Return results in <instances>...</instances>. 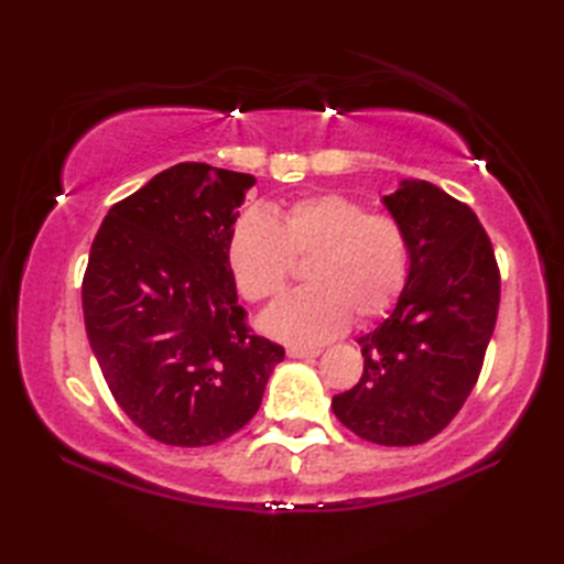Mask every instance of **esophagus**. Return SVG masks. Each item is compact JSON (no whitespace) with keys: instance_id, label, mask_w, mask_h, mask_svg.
I'll return each mask as SVG.
<instances>
[{"instance_id":"1","label":"esophagus","mask_w":564,"mask_h":564,"mask_svg":"<svg viewBox=\"0 0 564 564\" xmlns=\"http://www.w3.org/2000/svg\"><path fill=\"white\" fill-rule=\"evenodd\" d=\"M289 358H315L319 356V349H303V346H289Z\"/></svg>"}]
</instances>
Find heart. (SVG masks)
Instances as JSON below:
<instances>
[{"instance_id": "obj_1", "label": "heart", "mask_w": 564, "mask_h": 564, "mask_svg": "<svg viewBox=\"0 0 564 564\" xmlns=\"http://www.w3.org/2000/svg\"><path fill=\"white\" fill-rule=\"evenodd\" d=\"M293 257L307 259L305 281L261 315L271 337L315 346L356 319L386 313L410 273V242L390 215H370L339 194L295 200L281 213L251 208L227 239V267L237 291L261 303L283 291Z\"/></svg>"}]
</instances>
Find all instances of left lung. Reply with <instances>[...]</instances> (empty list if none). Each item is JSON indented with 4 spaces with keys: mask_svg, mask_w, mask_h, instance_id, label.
Here are the masks:
<instances>
[{
    "mask_svg": "<svg viewBox=\"0 0 564 564\" xmlns=\"http://www.w3.org/2000/svg\"><path fill=\"white\" fill-rule=\"evenodd\" d=\"M382 206L410 242V273L390 315L358 337L364 376L332 398V412L370 443L416 446L446 429L475 388L499 269L477 215L438 186L404 178Z\"/></svg>",
    "mask_w": 564,
    "mask_h": 564,
    "instance_id": "1",
    "label": "left lung"
}]
</instances>
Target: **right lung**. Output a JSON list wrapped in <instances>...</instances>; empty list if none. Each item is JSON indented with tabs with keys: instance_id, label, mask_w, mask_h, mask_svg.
<instances>
[{
	"instance_id": "right-lung-1",
	"label": "right lung",
	"mask_w": 564,
	"mask_h": 564,
	"mask_svg": "<svg viewBox=\"0 0 564 564\" xmlns=\"http://www.w3.org/2000/svg\"><path fill=\"white\" fill-rule=\"evenodd\" d=\"M254 176L182 162L106 215L82 283L84 327L118 406L154 441L198 448L257 414L283 346L237 305L227 239Z\"/></svg>"
}]
</instances>
